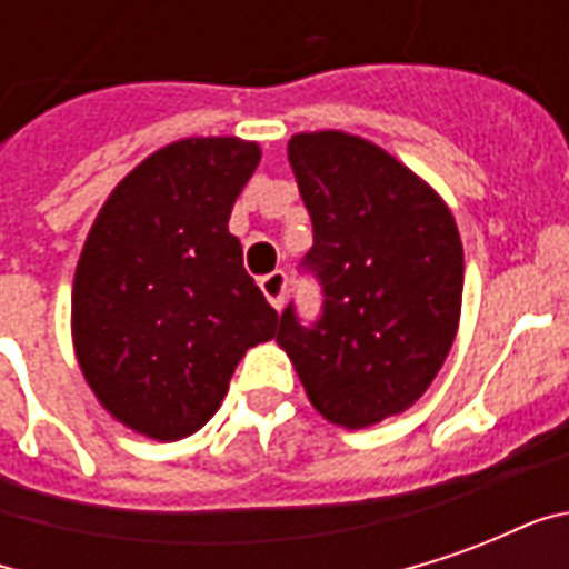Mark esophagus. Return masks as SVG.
<instances>
[{"instance_id":"esophagus-1","label":"esophagus","mask_w":569,"mask_h":569,"mask_svg":"<svg viewBox=\"0 0 569 569\" xmlns=\"http://www.w3.org/2000/svg\"><path fill=\"white\" fill-rule=\"evenodd\" d=\"M259 286H261V292H264V298L271 301V308L283 310V301H286V273L283 271L268 273V277H261Z\"/></svg>"}]
</instances>
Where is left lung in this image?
<instances>
[{
  "label": "left lung",
  "instance_id": "8db88e82",
  "mask_svg": "<svg viewBox=\"0 0 569 569\" xmlns=\"http://www.w3.org/2000/svg\"><path fill=\"white\" fill-rule=\"evenodd\" d=\"M289 163L313 222L301 268L320 280L322 313L301 326L289 305L277 345L322 418L371 427L415 406L451 350L460 231L420 176L362 137L296 133Z\"/></svg>",
  "mask_w": 569,
  "mask_h": 569
}]
</instances>
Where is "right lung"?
Listing matches in <instances>:
<instances>
[{
  "instance_id": "add662e5",
  "label": "right lung",
  "mask_w": 569,
  "mask_h": 569,
  "mask_svg": "<svg viewBox=\"0 0 569 569\" xmlns=\"http://www.w3.org/2000/svg\"><path fill=\"white\" fill-rule=\"evenodd\" d=\"M259 161V146L237 137L170 142L93 219L72 283V345L100 406L133 432H198L243 353L277 332L228 231Z\"/></svg>"
}]
</instances>
